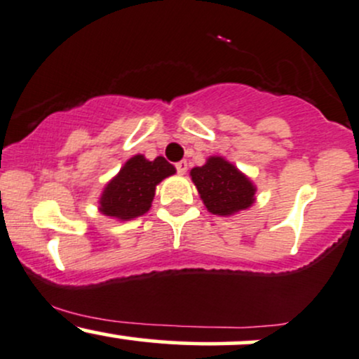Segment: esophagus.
<instances>
[{
  "mask_svg": "<svg viewBox=\"0 0 359 359\" xmlns=\"http://www.w3.org/2000/svg\"><path fill=\"white\" fill-rule=\"evenodd\" d=\"M175 166H176V171H178L180 175H184V172H187V170H188V163L184 161V159H183V161L176 163Z\"/></svg>",
  "mask_w": 359,
  "mask_h": 359,
  "instance_id": "esophagus-1",
  "label": "esophagus"
}]
</instances>
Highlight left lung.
Segmentation results:
<instances>
[{
  "label": "left lung",
  "instance_id": "1",
  "mask_svg": "<svg viewBox=\"0 0 359 359\" xmlns=\"http://www.w3.org/2000/svg\"><path fill=\"white\" fill-rule=\"evenodd\" d=\"M189 175L210 213L230 217L250 208L255 201L254 183L220 156L208 158Z\"/></svg>",
  "mask_w": 359,
  "mask_h": 359
}]
</instances>
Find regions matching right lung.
<instances>
[{
	"label": "right lung",
	"mask_w": 359,
	"mask_h": 359,
	"mask_svg": "<svg viewBox=\"0 0 359 359\" xmlns=\"http://www.w3.org/2000/svg\"><path fill=\"white\" fill-rule=\"evenodd\" d=\"M175 172V166L163 156H158L154 161L142 154L133 156L105 184L99 200L100 213L122 222L141 217L151 208L156 187Z\"/></svg>",
	"instance_id": "1"
}]
</instances>
